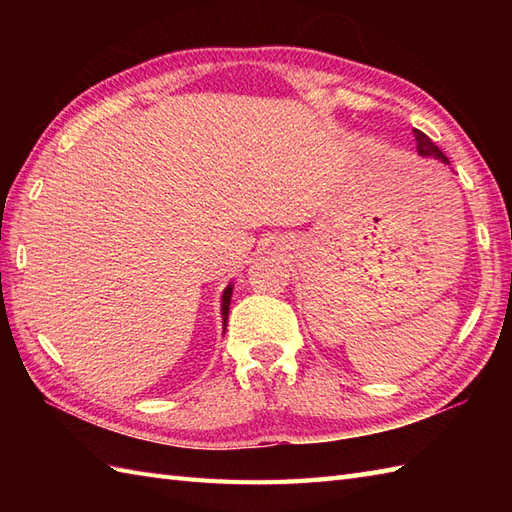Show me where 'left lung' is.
<instances>
[{
    "label": "left lung",
    "instance_id": "1",
    "mask_svg": "<svg viewBox=\"0 0 512 512\" xmlns=\"http://www.w3.org/2000/svg\"><path fill=\"white\" fill-rule=\"evenodd\" d=\"M413 136H416V145H418V156H422V158H433V160H438V162H442V165H451L449 162V158L442 154V151L431 143V138L429 136H424L420 129H413Z\"/></svg>",
    "mask_w": 512,
    "mask_h": 512
}]
</instances>
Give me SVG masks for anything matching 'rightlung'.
I'll return each mask as SVG.
<instances>
[{
    "label": "right lung",
    "instance_id": "right-lung-1",
    "mask_svg": "<svg viewBox=\"0 0 512 512\" xmlns=\"http://www.w3.org/2000/svg\"><path fill=\"white\" fill-rule=\"evenodd\" d=\"M231 297H233V284H228V286L224 288V292H222V306H220L224 330H226V321H228V306H231Z\"/></svg>",
    "mask_w": 512,
    "mask_h": 512
}]
</instances>
